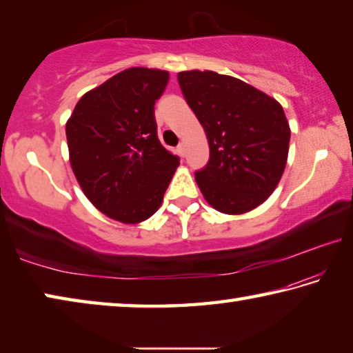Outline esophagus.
Instances as JSON below:
<instances>
[{"instance_id": "1", "label": "esophagus", "mask_w": 353, "mask_h": 353, "mask_svg": "<svg viewBox=\"0 0 353 353\" xmlns=\"http://www.w3.org/2000/svg\"><path fill=\"white\" fill-rule=\"evenodd\" d=\"M177 152H179V155H183L185 154V145H183V143H181V145L177 146Z\"/></svg>"}]
</instances>
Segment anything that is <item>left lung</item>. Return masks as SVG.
<instances>
[{
	"instance_id": "8db88e82",
	"label": "left lung",
	"mask_w": 353,
	"mask_h": 353,
	"mask_svg": "<svg viewBox=\"0 0 353 353\" xmlns=\"http://www.w3.org/2000/svg\"><path fill=\"white\" fill-rule=\"evenodd\" d=\"M204 128L210 160L196 183L214 210L243 214L277 188L288 160L291 129L277 99L234 76L190 70L177 74Z\"/></svg>"
}]
</instances>
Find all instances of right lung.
<instances>
[{"label":"right lung","mask_w":353,"mask_h":353,"mask_svg":"<svg viewBox=\"0 0 353 353\" xmlns=\"http://www.w3.org/2000/svg\"><path fill=\"white\" fill-rule=\"evenodd\" d=\"M170 73L132 67L92 88L68 118L70 165L87 199L107 218L139 224L162 205L179 159L157 137L154 104Z\"/></svg>","instance_id":"1"}]
</instances>
